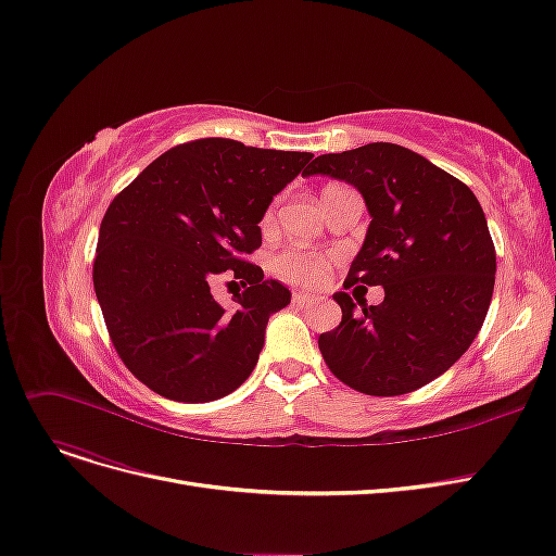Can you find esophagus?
Instances as JSON below:
<instances>
[{
    "label": "esophagus",
    "instance_id": "obj_1",
    "mask_svg": "<svg viewBox=\"0 0 556 556\" xmlns=\"http://www.w3.org/2000/svg\"><path fill=\"white\" fill-rule=\"evenodd\" d=\"M315 301H317V296L305 294V292H294V296H292V303L299 305V308H303V305H311V303H315Z\"/></svg>",
    "mask_w": 556,
    "mask_h": 556
}]
</instances>
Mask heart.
Wrapping results in <instances>:
<instances>
[{
  "label": "heart",
  "mask_w": 556,
  "mask_h": 556,
  "mask_svg": "<svg viewBox=\"0 0 556 556\" xmlns=\"http://www.w3.org/2000/svg\"><path fill=\"white\" fill-rule=\"evenodd\" d=\"M266 220H269V216H266ZM329 264H331L329 255L290 251V253H282L274 260V274L292 285L313 287L327 278Z\"/></svg>",
  "instance_id": "b5f03b06"
}]
</instances>
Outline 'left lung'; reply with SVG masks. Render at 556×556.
<instances>
[{
	"label": "left lung",
	"instance_id": "8db88e82",
	"mask_svg": "<svg viewBox=\"0 0 556 556\" xmlns=\"http://www.w3.org/2000/svg\"><path fill=\"white\" fill-rule=\"evenodd\" d=\"M303 175L348 181L366 200L372 220L344 287H384L379 305L333 294L342 321L319 336L327 366L368 395L430 384L469 350L492 301L496 255L481 204L460 179L391 142L317 156Z\"/></svg>",
	"mask_w": 556,
	"mask_h": 556
}]
</instances>
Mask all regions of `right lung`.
<instances>
[{
	"label": "right lung",
	"mask_w": 556,
	"mask_h": 556,
	"mask_svg": "<svg viewBox=\"0 0 556 556\" xmlns=\"http://www.w3.org/2000/svg\"><path fill=\"white\" fill-rule=\"evenodd\" d=\"M311 159L204 138L165 151L112 200L93 290L114 350L151 391L208 402L251 377L266 324L292 294L245 255L262 245L260 220L274 195ZM223 270L249 285L235 312L211 296Z\"/></svg>",
	"instance_id": "right-lung-1"
}]
</instances>
